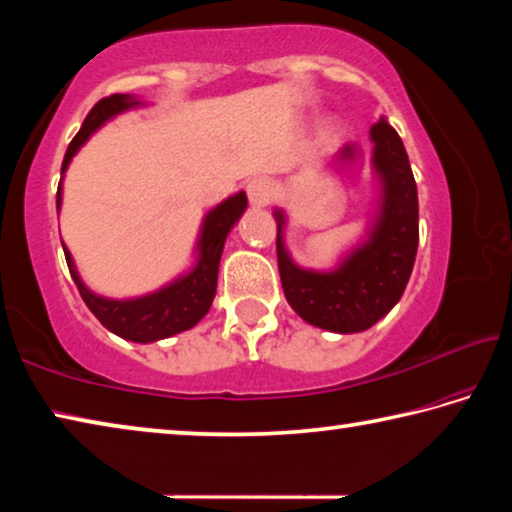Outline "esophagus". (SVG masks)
Masks as SVG:
<instances>
[{
	"mask_svg": "<svg viewBox=\"0 0 512 512\" xmlns=\"http://www.w3.org/2000/svg\"><path fill=\"white\" fill-rule=\"evenodd\" d=\"M246 192H248L250 205H253L255 210H262V207L271 203L273 183H271V180H266V178H255V180H250V183H248Z\"/></svg>",
	"mask_w": 512,
	"mask_h": 512,
	"instance_id": "obj_1",
	"label": "esophagus"
}]
</instances>
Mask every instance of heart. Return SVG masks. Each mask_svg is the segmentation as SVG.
I'll return each instance as SVG.
<instances>
[{
	"label": "heart",
	"instance_id": "b5f03b06",
	"mask_svg": "<svg viewBox=\"0 0 512 512\" xmlns=\"http://www.w3.org/2000/svg\"><path fill=\"white\" fill-rule=\"evenodd\" d=\"M325 133H332V128H327V131Z\"/></svg>",
	"mask_w": 512,
	"mask_h": 512
}]
</instances>
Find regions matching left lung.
Here are the masks:
<instances>
[{
	"instance_id": "obj_1",
	"label": "left lung",
	"mask_w": 512,
	"mask_h": 512,
	"mask_svg": "<svg viewBox=\"0 0 512 512\" xmlns=\"http://www.w3.org/2000/svg\"><path fill=\"white\" fill-rule=\"evenodd\" d=\"M372 173L377 180L375 212L366 237L327 271L305 268L291 257L284 230L287 214L275 207L277 266L284 296L305 323L336 334L366 332L384 318L409 282L418 253V187L404 144L386 117L370 128ZM361 158L357 144H345L327 169L343 173Z\"/></svg>"
}]
</instances>
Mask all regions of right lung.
I'll list each match as a JSON object with an SVG mask.
<instances>
[{
    "instance_id": "obj_1",
    "label": "right lung",
    "mask_w": 512,
    "mask_h": 512,
    "mask_svg": "<svg viewBox=\"0 0 512 512\" xmlns=\"http://www.w3.org/2000/svg\"><path fill=\"white\" fill-rule=\"evenodd\" d=\"M146 103L142 99L133 97V94H112V97L101 99L97 106L90 110L85 117L79 135L74 137L72 144L67 146L65 160H63V173L69 167V162L81 146L90 140V137L99 131L103 124L115 119L121 112H128L133 108H142ZM63 178H60L58 194H56V207L60 212L63 205ZM248 198L246 192H237L225 198L210 212L203 216L201 230H198V239L194 246V264L189 271L173 277L164 287L155 289L151 293L137 298H106L94 293L85 287L79 271H76L74 257L63 244L65 259L72 273V280L79 287V293L85 305L99 318V323L110 329L112 334L121 336V339L133 343H155L169 336H176L185 329H192L198 325L207 311L212 307V300L216 296V280H219V264L223 255L225 239H228L230 230L239 223L241 214L246 212Z\"/></svg>"
}]
</instances>
